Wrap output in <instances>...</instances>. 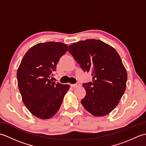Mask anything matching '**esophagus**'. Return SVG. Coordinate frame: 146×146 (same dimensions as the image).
Here are the masks:
<instances>
[{
    "label": "esophagus",
    "instance_id": "34e87169",
    "mask_svg": "<svg viewBox=\"0 0 146 146\" xmlns=\"http://www.w3.org/2000/svg\"><path fill=\"white\" fill-rule=\"evenodd\" d=\"M71 86H72L73 88H77V87H78V86H80V84L79 83H76V84H71Z\"/></svg>",
    "mask_w": 146,
    "mask_h": 146
}]
</instances>
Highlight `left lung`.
Listing matches in <instances>:
<instances>
[{
	"mask_svg": "<svg viewBox=\"0 0 146 146\" xmlns=\"http://www.w3.org/2000/svg\"><path fill=\"white\" fill-rule=\"evenodd\" d=\"M82 69L92 73V82L83 84L86 96L81 103L89 113L102 117L110 113L124 94L127 73L117 51L100 40L90 39L69 46Z\"/></svg>",
	"mask_w": 146,
	"mask_h": 146,
	"instance_id": "8db88e82",
	"label": "left lung"
}]
</instances>
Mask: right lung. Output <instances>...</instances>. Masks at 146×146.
<instances>
[{
	"mask_svg": "<svg viewBox=\"0 0 146 146\" xmlns=\"http://www.w3.org/2000/svg\"><path fill=\"white\" fill-rule=\"evenodd\" d=\"M68 50L60 42L39 43L31 48L22 59L17 71L22 100L33 115L48 119L58 112L69 85L51 82L60 58Z\"/></svg>",
	"mask_w": 146,
	"mask_h": 146,
	"instance_id": "1",
	"label": "right lung"
}]
</instances>
